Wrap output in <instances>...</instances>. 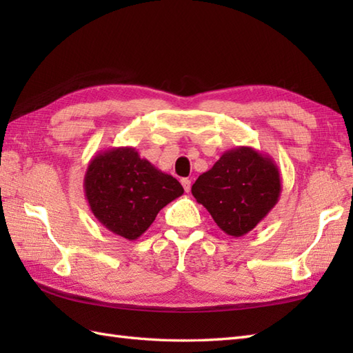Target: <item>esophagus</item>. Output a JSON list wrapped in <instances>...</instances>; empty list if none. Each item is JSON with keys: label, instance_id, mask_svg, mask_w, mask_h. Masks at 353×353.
Segmentation results:
<instances>
[{"label": "esophagus", "instance_id": "34e87169", "mask_svg": "<svg viewBox=\"0 0 353 353\" xmlns=\"http://www.w3.org/2000/svg\"><path fill=\"white\" fill-rule=\"evenodd\" d=\"M182 185H183L185 192L191 191V181H190V179H182Z\"/></svg>", "mask_w": 353, "mask_h": 353}]
</instances>
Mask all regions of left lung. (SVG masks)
Segmentation results:
<instances>
[{
  "instance_id": "1",
  "label": "left lung",
  "mask_w": 353,
  "mask_h": 353,
  "mask_svg": "<svg viewBox=\"0 0 353 353\" xmlns=\"http://www.w3.org/2000/svg\"><path fill=\"white\" fill-rule=\"evenodd\" d=\"M281 191L276 162L252 147L224 152L191 188L216 226L234 238L256 228L277 203Z\"/></svg>"
}]
</instances>
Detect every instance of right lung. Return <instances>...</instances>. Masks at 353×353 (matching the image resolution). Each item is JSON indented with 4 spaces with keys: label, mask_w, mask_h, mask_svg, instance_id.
<instances>
[{
    "label": "right lung",
    "mask_w": 353,
    "mask_h": 353,
    "mask_svg": "<svg viewBox=\"0 0 353 353\" xmlns=\"http://www.w3.org/2000/svg\"><path fill=\"white\" fill-rule=\"evenodd\" d=\"M83 186L95 219L129 241L138 239L161 209L183 194L174 177L142 159L133 147L97 153L88 165Z\"/></svg>",
    "instance_id": "obj_1"
}]
</instances>
